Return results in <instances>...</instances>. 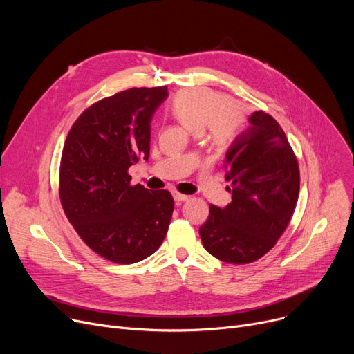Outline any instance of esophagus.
Returning <instances> with one entry per match:
<instances>
[{
    "mask_svg": "<svg viewBox=\"0 0 354 354\" xmlns=\"http://www.w3.org/2000/svg\"><path fill=\"white\" fill-rule=\"evenodd\" d=\"M174 198H175V201H176L178 203H180V202H183V201H188V199H189V196H188V195L180 194V192H178V191H174Z\"/></svg>",
    "mask_w": 354,
    "mask_h": 354,
    "instance_id": "obj_1",
    "label": "esophagus"
}]
</instances>
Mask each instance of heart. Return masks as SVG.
<instances>
[{"label": "heart", "instance_id": "1", "mask_svg": "<svg viewBox=\"0 0 354 354\" xmlns=\"http://www.w3.org/2000/svg\"><path fill=\"white\" fill-rule=\"evenodd\" d=\"M172 111L195 132L207 129L208 140L218 147L230 145L245 123L243 107L224 93L205 87L179 91L172 100Z\"/></svg>", "mask_w": 354, "mask_h": 354}]
</instances>
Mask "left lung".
<instances>
[{
  "instance_id": "8db88e82",
  "label": "left lung",
  "mask_w": 354,
  "mask_h": 354,
  "mask_svg": "<svg viewBox=\"0 0 354 354\" xmlns=\"http://www.w3.org/2000/svg\"><path fill=\"white\" fill-rule=\"evenodd\" d=\"M230 147L225 160L232 201L209 205L199 228L205 250L230 264H250L264 257L283 235L300 192V167L278 122L263 110Z\"/></svg>"
}]
</instances>
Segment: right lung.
I'll use <instances>...</instances> for the list:
<instances>
[{"instance_id":"obj_1","label":"right lung","mask_w":354,"mask_h":354,"mask_svg":"<svg viewBox=\"0 0 354 354\" xmlns=\"http://www.w3.org/2000/svg\"><path fill=\"white\" fill-rule=\"evenodd\" d=\"M167 87H132L88 106L66 138L59 174L63 211L83 243L116 264L160 247L175 202L169 191L132 185L129 167L147 160L151 119Z\"/></svg>"}]
</instances>
